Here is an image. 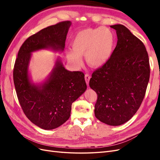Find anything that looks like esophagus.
Here are the masks:
<instances>
[{
    "label": "esophagus",
    "mask_w": 160,
    "mask_h": 160,
    "mask_svg": "<svg viewBox=\"0 0 160 160\" xmlns=\"http://www.w3.org/2000/svg\"><path fill=\"white\" fill-rule=\"evenodd\" d=\"M90 78H91V77H90L89 75L86 74L85 75V81H86V83H87V85H89V82Z\"/></svg>",
    "instance_id": "esophagus-1"
}]
</instances>
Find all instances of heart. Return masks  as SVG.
<instances>
[{
  "mask_svg": "<svg viewBox=\"0 0 160 160\" xmlns=\"http://www.w3.org/2000/svg\"><path fill=\"white\" fill-rule=\"evenodd\" d=\"M72 50L66 51L68 61L75 66L82 63L85 55L87 63L98 68L105 65L112 55L115 45L113 32L107 27L87 28L77 32L71 42Z\"/></svg>",
  "mask_w": 160,
  "mask_h": 160,
  "instance_id": "obj_1",
  "label": "heart"
}]
</instances>
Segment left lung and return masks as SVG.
<instances>
[{
	"label": "left lung",
	"instance_id": "1",
	"mask_svg": "<svg viewBox=\"0 0 160 160\" xmlns=\"http://www.w3.org/2000/svg\"><path fill=\"white\" fill-rule=\"evenodd\" d=\"M118 42L108 62L89 81L98 95L97 119L113 126L127 122L141 105L149 79L148 52L143 43L122 25H111Z\"/></svg>",
	"mask_w": 160,
	"mask_h": 160
}]
</instances>
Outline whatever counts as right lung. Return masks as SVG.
<instances>
[{
  "instance_id": "obj_1",
  "label": "right lung",
  "mask_w": 160,
  "mask_h": 160,
  "mask_svg": "<svg viewBox=\"0 0 160 160\" xmlns=\"http://www.w3.org/2000/svg\"><path fill=\"white\" fill-rule=\"evenodd\" d=\"M71 25V21L60 22L28 37L19 49L14 63V84L23 112L43 129H55L67 122L72 103L87 89L83 72L67 70L59 58L43 83H32L28 75L31 52L50 49L63 51Z\"/></svg>"
}]
</instances>
